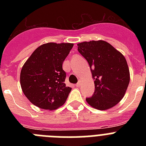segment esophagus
I'll list each match as a JSON object with an SVG mask.
<instances>
[{
  "label": "esophagus",
  "instance_id": "1",
  "mask_svg": "<svg viewBox=\"0 0 146 146\" xmlns=\"http://www.w3.org/2000/svg\"><path fill=\"white\" fill-rule=\"evenodd\" d=\"M75 86H76V87H80V86H81V81H80H80H79V82H77V84H76V85H75Z\"/></svg>",
  "mask_w": 146,
  "mask_h": 146
}]
</instances>
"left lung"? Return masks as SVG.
I'll use <instances>...</instances> for the list:
<instances>
[{
	"label": "left lung",
	"mask_w": 146,
	"mask_h": 146,
	"mask_svg": "<svg viewBox=\"0 0 146 146\" xmlns=\"http://www.w3.org/2000/svg\"><path fill=\"white\" fill-rule=\"evenodd\" d=\"M77 50L86 59L94 77L95 91L86 101L91 107L105 110L123 99L129 83V70L126 58L104 41L84 42Z\"/></svg>",
	"instance_id": "left-lung-1"
}]
</instances>
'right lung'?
I'll use <instances>...</instances> for the list:
<instances>
[{
  "label": "right lung",
  "instance_id": "1",
  "mask_svg": "<svg viewBox=\"0 0 146 146\" xmlns=\"http://www.w3.org/2000/svg\"><path fill=\"white\" fill-rule=\"evenodd\" d=\"M70 43H47L38 47L22 68V90L32 104L41 109L55 110L63 105L70 93L63 62L73 47Z\"/></svg>",
  "mask_w": 146,
  "mask_h": 146
}]
</instances>
